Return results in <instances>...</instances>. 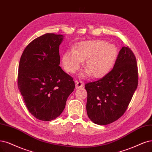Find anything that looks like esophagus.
<instances>
[{
  "label": "esophagus",
  "mask_w": 152,
  "mask_h": 152,
  "mask_svg": "<svg viewBox=\"0 0 152 152\" xmlns=\"http://www.w3.org/2000/svg\"><path fill=\"white\" fill-rule=\"evenodd\" d=\"M83 86V83L82 82V81H78L76 83V87L77 88H81Z\"/></svg>",
  "instance_id": "1"
}]
</instances>
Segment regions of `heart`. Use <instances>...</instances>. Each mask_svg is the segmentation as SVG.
Segmentation results:
<instances>
[{
  "instance_id": "obj_1",
  "label": "heart",
  "mask_w": 152,
  "mask_h": 152,
  "mask_svg": "<svg viewBox=\"0 0 152 152\" xmlns=\"http://www.w3.org/2000/svg\"><path fill=\"white\" fill-rule=\"evenodd\" d=\"M118 54L116 46L104 41H84L78 44L75 50H66L62 56L64 69L74 74L86 60L84 68L94 78L105 75L112 68Z\"/></svg>"
}]
</instances>
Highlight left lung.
<instances>
[{
	"label": "left lung",
	"mask_w": 152,
	"mask_h": 152,
	"mask_svg": "<svg viewBox=\"0 0 152 152\" xmlns=\"http://www.w3.org/2000/svg\"><path fill=\"white\" fill-rule=\"evenodd\" d=\"M137 59L128 46L120 50L113 69L103 77L85 85L87 113L94 123L106 125L126 112L138 83Z\"/></svg>",
	"instance_id": "obj_1"
}]
</instances>
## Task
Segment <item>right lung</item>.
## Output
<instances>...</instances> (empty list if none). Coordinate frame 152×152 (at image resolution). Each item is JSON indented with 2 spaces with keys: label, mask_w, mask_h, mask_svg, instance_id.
Wrapping results in <instances>:
<instances>
[{
  "label": "right lung",
  "mask_w": 152,
  "mask_h": 152,
  "mask_svg": "<svg viewBox=\"0 0 152 152\" xmlns=\"http://www.w3.org/2000/svg\"><path fill=\"white\" fill-rule=\"evenodd\" d=\"M61 34L46 33L26 47L20 57L18 86L29 113L49 121L64 111L74 91L73 78L59 66Z\"/></svg>",
  "instance_id": "add662e5"
}]
</instances>
